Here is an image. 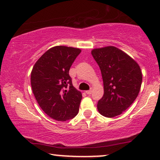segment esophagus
Segmentation results:
<instances>
[{
	"mask_svg": "<svg viewBox=\"0 0 160 160\" xmlns=\"http://www.w3.org/2000/svg\"><path fill=\"white\" fill-rule=\"evenodd\" d=\"M92 90H88V91H86V93L88 95H90L91 93H92Z\"/></svg>",
	"mask_w": 160,
	"mask_h": 160,
	"instance_id": "1",
	"label": "esophagus"
}]
</instances>
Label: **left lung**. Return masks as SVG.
Segmentation results:
<instances>
[{"mask_svg": "<svg viewBox=\"0 0 160 160\" xmlns=\"http://www.w3.org/2000/svg\"><path fill=\"white\" fill-rule=\"evenodd\" d=\"M91 53L100 68L103 82L104 93L97 104L99 113L107 118L121 115L140 92L142 80L140 66L114 46L93 49Z\"/></svg>", "mask_w": 160, "mask_h": 160, "instance_id": "8db88e82", "label": "left lung"}]
</instances>
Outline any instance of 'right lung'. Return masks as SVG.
I'll return each mask as SVG.
<instances>
[{
	"label": "right lung",
	"mask_w": 160,
	"mask_h": 160,
	"mask_svg": "<svg viewBox=\"0 0 160 160\" xmlns=\"http://www.w3.org/2000/svg\"><path fill=\"white\" fill-rule=\"evenodd\" d=\"M79 48H51L37 60L31 73L35 98L49 117L65 121L77 115L82 95L72 86L69 70Z\"/></svg>",
	"instance_id": "obj_1"
}]
</instances>
